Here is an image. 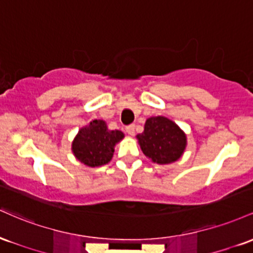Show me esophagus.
Returning <instances> with one entry per match:
<instances>
[{"label":"esophagus","mask_w":253,"mask_h":253,"mask_svg":"<svg viewBox=\"0 0 253 253\" xmlns=\"http://www.w3.org/2000/svg\"><path fill=\"white\" fill-rule=\"evenodd\" d=\"M126 131L127 132V135L132 136L135 134V124H130V126H127L126 127Z\"/></svg>","instance_id":"1"}]
</instances>
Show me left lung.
<instances>
[{"label":"left lung","instance_id":"obj_1","mask_svg":"<svg viewBox=\"0 0 253 253\" xmlns=\"http://www.w3.org/2000/svg\"><path fill=\"white\" fill-rule=\"evenodd\" d=\"M137 140L143 154L160 165L177 161L186 146V136L180 127L161 116L147 119Z\"/></svg>","mask_w":253,"mask_h":253}]
</instances>
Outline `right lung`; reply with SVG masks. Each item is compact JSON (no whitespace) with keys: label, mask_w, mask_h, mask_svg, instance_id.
Masks as SVG:
<instances>
[{"label":"right lung","mask_w":253,"mask_h":253,"mask_svg":"<svg viewBox=\"0 0 253 253\" xmlns=\"http://www.w3.org/2000/svg\"><path fill=\"white\" fill-rule=\"evenodd\" d=\"M124 137L119 130H109L106 123L94 119L88 126L79 131L73 142V153L79 161L89 167L109 163L115 152V144Z\"/></svg>","instance_id":"1"}]
</instances>
